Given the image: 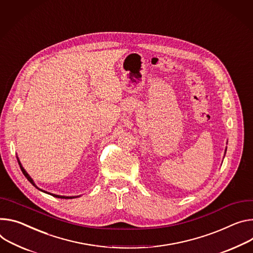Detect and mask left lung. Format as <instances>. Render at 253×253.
<instances>
[{
	"mask_svg": "<svg viewBox=\"0 0 253 253\" xmlns=\"http://www.w3.org/2000/svg\"><path fill=\"white\" fill-rule=\"evenodd\" d=\"M225 153H226V150H225Z\"/></svg>",
	"mask_w": 253,
	"mask_h": 253,
	"instance_id": "8db88e82",
	"label": "left lung"
}]
</instances>
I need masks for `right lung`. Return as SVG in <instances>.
Returning <instances> with one entry per match:
<instances>
[{"label": "right lung", "instance_id": "1", "mask_svg": "<svg viewBox=\"0 0 253 253\" xmlns=\"http://www.w3.org/2000/svg\"><path fill=\"white\" fill-rule=\"evenodd\" d=\"M18 163H19V166H20V169H21V170H22V172H23V174H24L25 176H26V178L32 183V185L35 187V188H37L38 190H40L38 187H36V185L34 183V181H33V179L30 177V175L26 172V170L24 169V168L22 167V165L20 164V162H19V159H18ZM41 192H44V193H46V194H49V195H51V196H53V197H55V198H60V199H73V198H75V197H65V196H59V195H54V194H50V193H47V192H45V191H43V190H40Z\"/></svg>", "mask_w": 253, "mask_h": 253}]
</instances>
